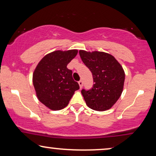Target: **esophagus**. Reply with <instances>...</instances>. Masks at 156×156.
Returning <instances> with one entry per match:
<instances>
[{
  "label": "esophagus",
  "instance_id": "esophagus-1",
  "mask_svg": "<svg viewBox=\"0 0 156 156\" xmlns=\"http://www.w3.org/2000/svg\"><path fill=\"white\" fill-rule=\"evenodd\" d=\"M78 83H79V85H80V88H82V86H83V82H82V80H80L78 82Z\"/></svg>",
  "mask_w": 156,
  "mask_h": 156
}]
</instances>
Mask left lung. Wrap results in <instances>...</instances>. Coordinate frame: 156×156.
I'll list each match as a JSON object with an SVG mask.
<instances>
[{
  "label": "left lung",
  "instance_id": "8db88e82",
  "mask_svg": "<svg viewBox=\"0 0 156 156\" xmlns=\"http://www.w3.org/2000/svg\"><path fill=\"white\" fill-rule=\"evenodd\" d=\"M81 59L92 73V88L82 92L87 105L91 109H109L121 97L125 80L121 65L112 55L102 52L80 50Z\"/></svg>",
  "mask_w": 156,
  "mask_h": 156
}]
</instances>
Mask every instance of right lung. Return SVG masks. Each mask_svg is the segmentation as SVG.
Segmentation results:
<instances>
[{
  "mask_svg": "<svg viewBox=\"0 0 156 156\" xmlns=\"http://www.w3.org/2000/svg\"><path fill=\"white\" fill-rule=\"evenodd\" d=\"M78 51L57 50L42 58L33 76V85L39 101L52 110L66 107L74 91L80 89L67 67Z\"/></svg>",
  "mask_w": 156,
  "mask_h": 156,
  "instance_id": "right-lung-1",
  "label": "right lung"
}]
</instances>
